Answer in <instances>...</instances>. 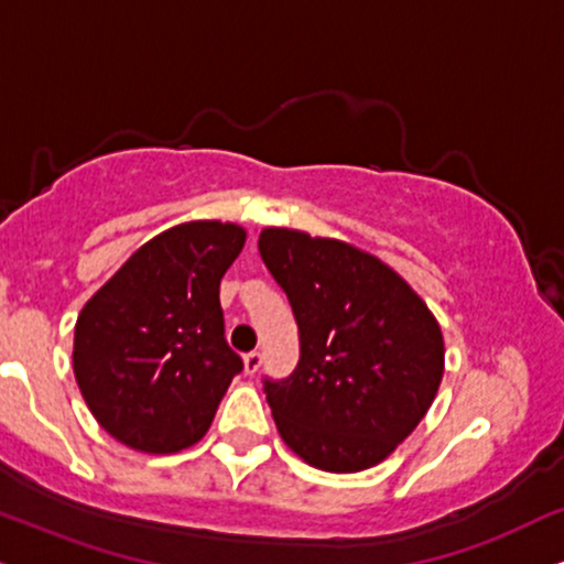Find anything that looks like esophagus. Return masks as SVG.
I'll return each instance as SVG.
<instances>
[{"label":"esophagus","mask_w":564,"mask_h":564,"mask_svg":"<svg viewBox=\"0 0 564 564\" xmlns=\"http://www.w3.org/2000/svg\"><path fill=\"white\" fill-rule=\"evenodd\" d=\"M242 368H246L248 377H253L256 371L261 368V352H248V356H242Z\"/></svg>","instance_id":"obj_1"}]
</instances>
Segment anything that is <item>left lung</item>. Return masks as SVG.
<instances>
[{"label": "left lung", "instance_id": "obj_1", "mask_svg": "<svg viewBox=\"0 0 564 564\" xmlns=\"http://www.w3.org/2000/svg\"><path fill=\"white\" fill-rule=\"evenodd\" d=\"M259 250L301 332L293 377L263 387L282 442L326 474L373 468L440 392V322L398 271L352 242L263 227Z\"/></svg>", "mask_w": 564, "mask_h": 564}]
</instances>
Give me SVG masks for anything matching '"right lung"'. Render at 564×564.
<instances>
[{
    "mask_svg": "<svg viewBox=\"0 0 564 564\" xmlns=\"http://www.w3.org/2000/svg\"><path fill=\"white\" fill-rule=\"evenodd\" d=\"M235 221L193 219L141 248L88 297L73 371L99 426L172 455L204 440L242 360L225 343L219 282L246 246Z\"/></svg>",
    "mask_w": 564,
    "mask_h": 564,
    "instance_id": "right-lung-1",
    "label": "right lung"
}]
</instances>
